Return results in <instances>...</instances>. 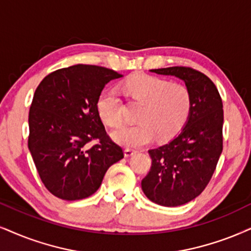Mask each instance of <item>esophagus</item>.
Here are the masks:
<instances>
[{
  "label": "esophagus",
  "mask_w": 251,
  "mask_h": 251,
  "mask_svg": "<svg viewBox=\"0 0 251 251\" xmlns=\"http://www.w3.org/2000/svg\"><path fill=\"white\" fill-rule=\"evenodd\" d=\"M135 149H132V148H126L125 149V156H132V155L133 154H134L135 153Z\"/></svg>",
  "instance_id": "esophagus-1"
}]
</instances>
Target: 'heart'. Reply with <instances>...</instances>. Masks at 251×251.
Listing matches in <instances>:
<instances>
[{"mask_svg": "<svg viewBox=\"0 0 251 251\" xmlns=\"http://www.w3.org/2000/svg\"><path fill=\"white\" fill-rule=\"evenodd\" d=\"M122 88L132 100L142 104V109L138 116L139 124L123 126L112 133L119 144L138 147L155 136L160 141L169 140L188 123L193 100L186 85L138 73L126 78ZM97 111L100 119L111 127H118L123 122L120 100L111 89L100 94Z\"/></svg>", "mask_w": 251, "mask_h": 251, "instance_id": "heart-1", "label": "heart"}]
</instances>
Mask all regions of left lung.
Returning <instances> with one entry per match:
<instances>
[{
    "mask_svg": "<svg viewBox=\"0 0 251 251\" xmlns=\"http://www.w3.org/2000/svg\"><path fill=\"white\" fill-rule=\"evenodd\" d=\"M185 82L192 94V111L182 132L161 147L149 149V173L141 180L146 197L155 204L175 207L204 191L223 153V100L217 87L191 67L151 69Z\"/></svg>",
    "mask_w": 251,
    "mask_h": 251,
    "instance_id": "obj_1",
    "label": "left lung"
}]
</instances>
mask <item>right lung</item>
Returning a JSON list of instances; mask_svg holds the SVG:
<instances>
[{
    "mask_svg": "<svg viewBox=\"0 0 251 251\" xmlns=\"http://www.w3.org/2000/svg\"><path fill=\"white\" fill-rule=\"evenodd\" d=\"M118 77L122 74L112 69L75 65L45 76L34 91L27 146L41 182L53 196L88 198L106 170L124 157L123 147L107 134L97 111L104 85Z\"/></svg>",
    "mask_w": 251,
    "mask_h": 251,
    "instance_id": "1",
    "label": "right lung"
}]
</instances>
